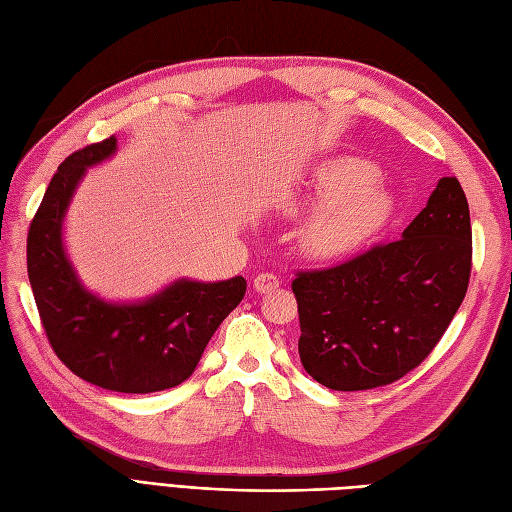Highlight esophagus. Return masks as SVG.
Listing matches in <instances>:
<instances>
[{"label":"esophagus","instance_id":"1","mask_svg":"<svg viewBox=\"0 0 512 512\" xmlns=\"http://www.w3.org/2000/svg\"><path fill=\"white\" fill-rule=\"evenodd\" d=\"M275 288H280V277L273 275V273H260L254 277V290L265 294V292H271Z\"/></svg>","mask_w":512,"mask_h":512}]
</instances>
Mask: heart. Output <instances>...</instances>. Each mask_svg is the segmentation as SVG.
<instances>
[{"label":"heart","instance_id":"1","mask_svg":"<svg viewBox=\"0 0 512 512\" xmlns=\"http://www.w3.org/2000/svg\"><path fill=\"white\" fill-rule=\"evenodd\" d=\"M376 168L356 158L322 164L309 185L307 200L322 209L303 235V247L314 258L342 256L382 226L389 215V198L371 185Z\"/></svg>","mask_w":512,"mask_h":512}]
</instances>
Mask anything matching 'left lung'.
<instances>
[{
	"label": "left lung",
	"instance_id": "8db88e82",
	"mask_svg": "<svg viewBox=\"0 0 512 512\" xmlns=\"http://www.w3.org/2000/svg\"><path fill=\"white\" fill-rule=\"evenodd\" d=\"M470 271L468 200L457 177H442L397 241L294 277L305 371L333 391L404 378L442 339Z\"/></svg>",
	"mask_w": 512,
	"mask_h": 512
}]
</instances>
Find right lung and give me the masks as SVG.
I'll return each mask as SVG.
<instances>
[{"label":"right lung","mask_w":512,"mask_h":512,"mask_svg":"<svg viewBox=\"0 0 512 512\" xmlns=\"http://www.w3.org/2000/svg\"><path fill=\"white\" fill-rule=\"evenodd\" d=\"M115 149L111 136L59 164L29 224L27 275L44 333L72 374L108 391L156 393L192 376L247 284L241 275L209 284L177 280L141 303H108L81 284L61 226L85 170Z\"/></svg>","instance_id":"add662e5"}]
</instances>
